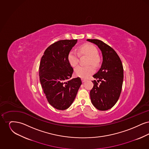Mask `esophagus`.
Masks as SVG:
<instances>
[{
    "mask_svg": "<svg viewBox=\"0 0 149 149\" xmlns=\"http://www.w3.org/2000/svg\"><path fill=\"white\" fill-rule=\"evenodd\" d=\"M81 81H82V82H83V83H84L85 81H86V80L85 79H81Z\"/></svg>",
    "mask_w": 149,
    "mask_h": 149,
    "instance_id": "esophagus-1",
    "label": "esophagus"
}]
</instances>
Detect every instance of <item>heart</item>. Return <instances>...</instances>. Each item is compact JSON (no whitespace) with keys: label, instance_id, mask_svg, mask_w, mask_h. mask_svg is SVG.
Returning a JSON list of instances; mask_svg holds the SVG:
<instances>
[{"label":"heart","instance_id":"heart-1","mask_svg":"<svg viewBox=\"0 0 149 149\" xmlns=\"http://www.w3.org/2000/svg\"><path fill=\"white\" fill-rule=\"evenodd\" d=\"M79 52L80 54L86 55L89 57L88 61L89 64L96 65L98 63V58L97 57L98 51L94 46L89 44H85L80 47ZM79 57V54L75 50H72L70 51L68 59L69 63L71 66H75L78 64ZM94 72V69L92 66H83L80 65L75 69L74 74L77 77L86 78L92 75Z\"/></svg>","mask_w":149,"mask_h":149}]
</instances>
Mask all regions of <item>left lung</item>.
<instances>
[{
	"mask_svg": "<svg viewBox=\"0 0 149 149\" xmlns=\"http://www.w3.org/2000/svg\"><path fill=\"white\" fill-rule=\"evenodd\" d=\"M86 41L96 45L102 55V63L93 78L101 82L98 85L95 80L90 92L92 103L97 109L107 111L117 103L120 96L123 80V68L120 58L116 51L103 41L97 39Z\"/></svg>",
	"mask_w": 149,
	"mask_h": 149,
	"instance_id": "left-lung-1",
	"label": "left lung"
}]
</instances>
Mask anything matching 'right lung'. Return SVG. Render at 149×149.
Listing matches in <instances>:
<instances>
[{"instance_id": "1", "label": "right lung", "mask_w": 149, "mask_h": 149, "mask_svg": "<svg viewBox=\"0 0 149 149\" xmlns=\"http://www.w3.org/2000/svg\"><path fill=\"white\" fill-rule=\"evenodd\" d=\"M78 40H60L45 50L39 68L40 83L50 104L58 110L71 106L81 85L80 78L71 79L73 69L68 57Z\"/></svg>"}]
</instances>
